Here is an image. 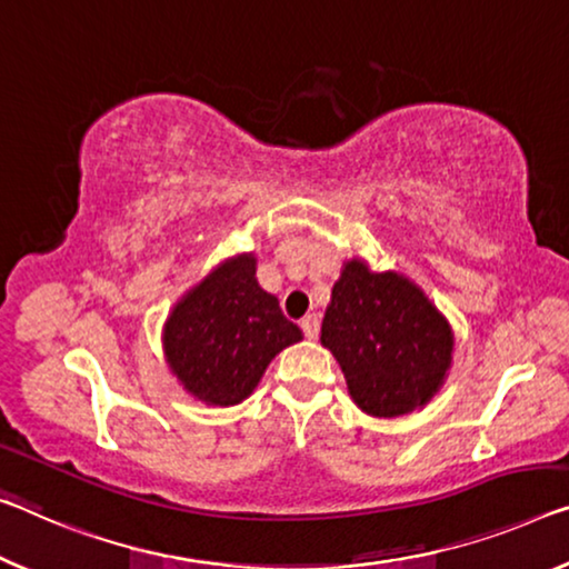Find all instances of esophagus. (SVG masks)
<instances>
[{
    "mask_svg": "<svg viewBox=\"0 0 569 569\" xmlns=\"http://www.w3.org/2000/svg\"><path fill=\"white\" fill-rule=\"evenodd\" d=\"M300 328H302V333L305 336H308L310 340H315V338H318V333H320V318H318V315H305V318L300 320Z\"/></svg>",
    "mask_w": 569,
    "mask_h": 569,
    "instance_id": "obj_1",
    "label": "esophagus"
}]
</instances>
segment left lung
<instances>
[{
	"label": "left lung",
	"mask_w": 569,
	"mask_h": 569,
	"mask_svg": "<svg viewBox=\"0 0 569 569\" xmlns=\"http://www.w3.org/2000/svg\"><path fill=\"white\" fill-rule=\"evenodd\" d=\"M320 343L336 356L361 412L399 417L440 391L456 336L405 274L371 272L363 259H351L330 292Z\"/></svg>",
	"instance_id": "obj_1"
}]
</instances>
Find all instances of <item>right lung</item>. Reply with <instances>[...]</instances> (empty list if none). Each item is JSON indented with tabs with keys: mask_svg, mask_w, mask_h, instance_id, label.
<instances>
[{
	"mask_svg": "<svg viewBox=\"0 0 569 569\" xmlns=\"http://www.w3.org/2000/svg\"><path fill=\"white\" fill-rule=\"evenodd\" d=\"M302 340L274 295L257 282V257L236 254L182 295L162 330L170 371L213 407L247 399L272 358Z\"/></svg>",
	"mask_w": 569,
	"mask_h": 569,
	"instance_id": "right-lung-1",
	"label": "right lung"
}]
</instances>
